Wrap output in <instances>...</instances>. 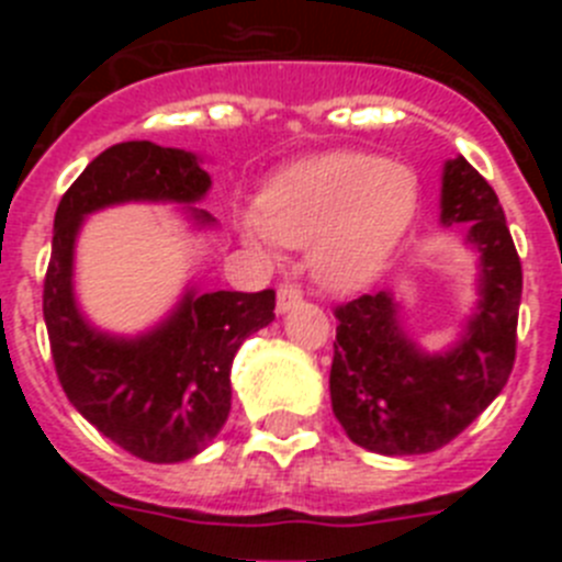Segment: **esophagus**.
I'll use <instances>...</instances> for the list:
<instances>
[{"instance_id":"esophagus-1","label":"esophagus","mask_w":562,"mask_h":562,"mask_svg":"<svg viewBox=\"0 0 562 562\" xmlns=\"http://www.w3.org/2000/svg\"><path fill=\"white\" fill-rule=\"evenodd\" d=\"M297 304H301V290H297V286H290V284L278 286V295H276L278 315H286V312Z\"/></svg>"}]
</instances>
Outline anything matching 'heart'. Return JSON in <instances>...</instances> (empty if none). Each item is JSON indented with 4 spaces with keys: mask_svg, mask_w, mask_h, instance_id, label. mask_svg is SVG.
<instances>
[{
    "mask_svg": "<svg viewBox=\"0 0 562 562\" xmlns=\"http://www.w3.org/2000/svg\"><path fill=\"white\" fill-rule=\"evenodd\" d=\"M419 211L414 168L362 151H329L284 168L241 220L256 247L310 245L312 276L337 292L389 270Z\"/></svg>",
    "mask_w": 562,
    "mask_h": 562,
    "instance_id": "b5f03b06",
    "label": "heart"
}]
</instances>
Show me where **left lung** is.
Wrapping results in <instances>:
<instances>
[{"label": "left lung", "mask_w": 562, "mask_h": 562, "mask_svg": "<svg viewBox=\"0 0 562 562\" xmlns=\"http://www.w3.org/2000/svg\"><path fill=\"white\" fill-rule=\"evenodd\" d=\"M439 225L464 227L475 258V301L445 349L428 351L411 335L408 306L391 290L335 312L331 411L371 453L439 450L501 394L513 371L520 258L498 196L461 154L441 168Z\"/></svg>", "instance_id": "8db88e82"}]
</instances>
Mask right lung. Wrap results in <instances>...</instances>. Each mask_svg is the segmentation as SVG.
<instances>
[{"label": "right lung", "mask_w": 562, "mask_h": 562, "mask_svg": "<svg viewBox=\"0 0 562 562\" xmlns=\"http://www.w3.org/2000/svg\"><path fill=\"white\" fill-rule=\"evenodd\" d=\"M211 186L202 154L117 143L83 168L53 222L44 324L64 394L117 448L154 464L193 459L220 436L231 414L233 357L276 321V292H207L191 278L157 324L117 335L78 304V236L92 213L117 205H173L191 233L216 231L211 213L196 207Z\"/></svg>", "instance_id": "right-lung-1"}]
</instances>
